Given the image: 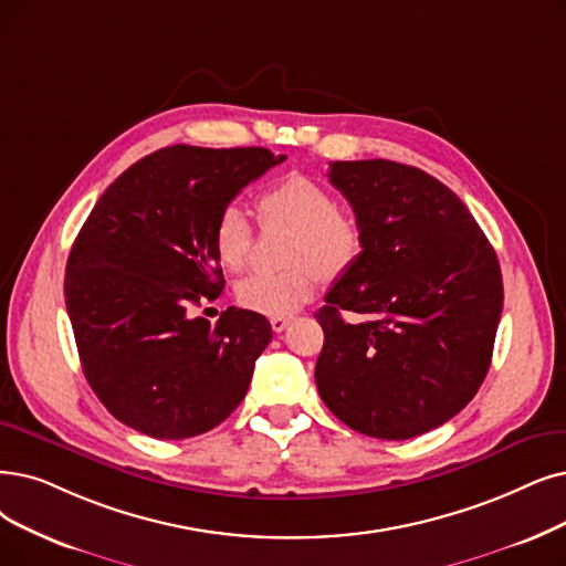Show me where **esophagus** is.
Here are the masks:
<instances>
[{
  "instance_id": "1",
  "label": "esophagus",
  "mask_w": 566,
  "mask_h": 566,
  "mask_svg": "<svg viewBox=\"0 0 566 566\" xmlns=\"http://www.w3.org/2000/svg\"><path fill=\"white\" fill-rule=\"evenodd\" d=\"M269 323H271V329H274V332H283L292 323V315H271Z\"/></svg>"
}]
</instances>
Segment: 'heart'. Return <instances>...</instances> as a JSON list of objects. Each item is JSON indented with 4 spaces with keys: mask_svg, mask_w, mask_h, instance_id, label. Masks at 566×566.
<instances>
[{
    "mask_svg": "<svg viewBox=\"0 0 566 566\" xmlns=\"http://www.w3.org/2000/svg\"><path fill=\"white\" fill-rule=\"evenodd\" d=\"M260 218L266 224H285L295 230L290 245L292 266L281 274H253L237 285V300L243 308L262 315H287L311 300L325 276L348 271L361 253V228L350 216L338 211L336 197L315 180L292 174L266 188L258 199ZM253 224L239 207H228L213 232L220 264L243 271L251 258Z\"/></svg>",
    "mask_w": 566,
    "mask_h": 566,
    "instance_id": "heart-1",
    "label": "heart"
}]
</instances>
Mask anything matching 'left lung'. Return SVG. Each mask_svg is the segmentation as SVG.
Segmentation results:
<instances>
[{
  "mask_svg": "<svg viewBox=\"0 0 566 566\" xmlns=\"http://www.w3.org/2000/svg\"><path fill=\"white\" fill-rule=\"evenodd\" d=\"M327 176L365 243L315 313L325 332L315 386L355 432L413 439L479 392L502 318V269L462 199L422 169L355 160L332 163Z\"/></svg>",
  "mask_w": 566,
  "mask_h": 566,
  "instance_id": "1",
  "label": "left lung"
}]
</instances>
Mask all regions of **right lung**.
Listing matches in <instances>:
<instances>
[{"label": "right lung", "instance_id": "right-lung-1", "mask_svg": "<svg viewBox=\"0 0 566 566\" xmlns=\"http://www.w3.org/2000/svg\"><path fill=\"white\" fill-rule=\"evenodd\" d=\"M283 160L253 146H167L90 211L66 260L64 302L83 374L116 420L153 439H190L245 397L269 321L230 306L211 325L192 308L224 287L220 213Z\"/></svg>", "mask_w": 566, "mask_h": 566}]
</instances>
